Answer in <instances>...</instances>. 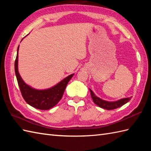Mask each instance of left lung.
Wrapping results in <instances>:
<instances>
[{
    "label": "left lung",
    "mask_w": 151,
    "mask_h": 151,
    "mask_svg": "<svg viewBox=\"0 0 151 151\" xmlns=\"http://www.w3.org/2000/svg\"><path fill=\"white\" fill-rule=\"evenodd\" d=\"M89 91H90L91 98L93 99V101L94 103L97 104V106H99V107L106 109V110H114V109L122 106L124 105V104L127 103V102H129L131 99V97L124 98V99H120V100H118L117 101L109 102V101L102 100V99L97 97V96L95 95L94 93L92 91L91 89H89Z\"/></svg>",
    "instance_id": "1"
}]
</instances>
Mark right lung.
Here are the masks:
<instances>
[{
	"mask_svg": "<svg viewBox=\"0 0 151 151\" xmlns=\"http://www.w3.org/2000/svg\"><path fill=\"white\" fill-rule=\"evenodd\" d=\"M19 45L17 48V56L15 61V72L17 77L18 85L20 88L22 97L27 103L35 108L39 110H47L58 104L62 98L64 91L68 82L74 74H72L62 80L58 84L53 87L39 90L32 88L27 85L21 78L18 71V51Z\"/></svg>",
	"mask_w": 151,
	"mask_h": 151,
	"instance_id": "add662e5",
	"label": "right lung"
}]
</instances>
